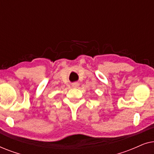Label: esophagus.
Masks as SVG:
<instances>
[{"mask_svg":"<svg viewBox=\"0 0 154 154\" xmlns=\"http://www.w3.org/2000/svg\"><path fill=\"white\" fill-rule=\"evenodd\" d=\"M79 83H76V82L72 84V87L73 88H78V87H79Z\"/></svg>","mask_w":154,"mask_h":154,"instance_id":"34e87169","label":"esophagus"}]
</instances>
